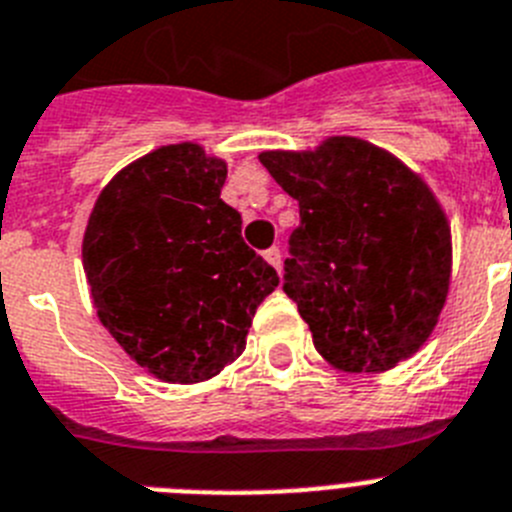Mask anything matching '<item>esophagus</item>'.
Instances as JSON below:
<instances>
[{
    "label": "esophagus",
    "mask_w": 512,
    "mask_h": 512,
    "mask_svg": "<svg viewBox=\"0 0 512 512\" xmlns=\"http://www.w3.org/2000/svg\"><path fill=\"white\" fill-rule=\"evenodd\" d=\"M262 257H265V260H268L275 270H281L283 255H281V250H278V247H270V250H265V252H262Z\"/></svg>",
    "instance_id": "34e87169"
}]
</instances>
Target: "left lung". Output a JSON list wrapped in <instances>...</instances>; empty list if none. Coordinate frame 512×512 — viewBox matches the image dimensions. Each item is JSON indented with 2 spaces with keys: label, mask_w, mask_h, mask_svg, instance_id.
Wrapping results in <instances>:
<instances>
[{
  "label": "left lung",
  "mask_w": 512,
  "mask_h": 512,
  "mask_svg": "<svg viewBox=\"0 0 512 512\" xmlns=\"http://www.w3.org/2000/svg\"><path fill=\"white\" fill-rule=\"evenodd\" d=\"M260 162L299 201L283 291L314 348L350 373L410 358L433 332L451 278V229L430 188L389 151L350 136Z\"/></svg>",
  "instance_id": "8db88e82"
}]
</instances>
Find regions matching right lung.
<instances>
[{
	"instance_id": "right-lung-1",
	"label": "right lung",
	"mask_w": 512,
	"mask_h": 512,
	"mask_svg": "<svg viewBox=\"0 0 512 512\" xmlns=\"http://www.w3.org/2000/svg\"><path fill=\"white\" fill-rule=\"evenodd\" d=\"M226 164L162 146L110 180L84 231L97 317L133 361L172 384L211 379L244 350L278 273L221 201Z\"/></svg>"
}]
</instances>
